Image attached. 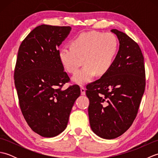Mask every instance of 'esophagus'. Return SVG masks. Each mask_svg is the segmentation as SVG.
I'll use <instances>...</instances> for the list:
<instances>
[{"mask_svg": "<svg viewBox=\"0 0 158 158\" xmlns=\"http://www.w3.org/2000/svg\"><path fill=\"white\" fill-rule=\"evenodd\" d=\"M80 89H81V95L84 96V95L85 94V88H83V86H81V88H80Z\"/></svg>", "mask_w": 158, "mask_h": 158, "instance_id": "esophagus-1", "label": "esophagus"}]
</instances>
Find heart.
Listing matches in <instances>:
<instances>
[{
  "mask_svg": "<svg viewBox=\"0 0 158 158\" xmlns=\"http://www.w3.org/2000/svg\"><path fill=\"white\" fill-rule=\"evenodd\" d=\"M118 49L116 36L111 33L98 31L82 32L70 42V48L58 52L60 63L66 72L74 73L82 64V69L72 77L73 81L84 85L94 75H102L110 69Z\"/></svg>",
  "mask_w": 158,
  "mask_h": 158,
  "instance_id": "b5f03b06",
  "label": "heart"
}]
</instances>
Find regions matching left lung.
Instances as JSON below:
<instances>
[{
    "mask_svg": "<svg viewBox=\"0 0 158 158\" xmlns=\"http://www.w3.org/2000/svg\"><path fill=\"white\" fill-rule=\"evenodd\" d=\"M119 40L118 53L110 69L86 86L89 120L97 136L113 139L132 125L145 88L144 58L139 45L125 33L112 29Z\"/></svg>",
    "mask_w": 158,
    "mask_h": 158,
    "instance_id": "8db88e82",
    "label": "left lung"
}]
</instances>
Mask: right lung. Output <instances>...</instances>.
I'll return each mask as SVG.
<instances>
[{"mask_svg":"<svg viewBox=\"0 0 158 158\" xmlns=\"http://www.w3.org/2000/svg\"><path fill=\"white\" fill-rule=\"evenodd\" d=\"M70 31V26H39L18 50L14 80L20 109L31 128L43 137L65 130L81 94L78 85L62 89L70 79L60 63L58 48Z\"/></svg>","mask_w":158,"mask_h":158,"instance_id":"right-lung-1","label":"right lung"}]
</instances>
